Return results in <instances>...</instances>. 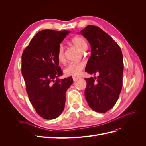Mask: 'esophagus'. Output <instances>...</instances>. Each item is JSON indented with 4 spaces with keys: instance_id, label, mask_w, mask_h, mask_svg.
Here are the masks:
<instances>
[{
    "instance_id": "1",
    "label": "esophagus",
    "mask_w": 146,
    "mask_h": 146,
    "mask_svg": "<svg viewBox=\"0 0 146 146\" xmlns=\"http://www.w3.org/2000/svg\"><path fill=\"white\" fill-rule=\"evenodd\" d=\"M81 77H80V76H74L73 77H72V78H73V80L74 81H76V80H78V79H80Z\"/></svg>"
}]
</instances>
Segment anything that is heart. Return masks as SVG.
Returning <instances> with one entry per match:
<instances>
[{
	"instance_id": "heart-1",
	"label": "heart",
	"mask_w": 146,
	"mask_h": 146,
	"mask_svg": "<svg viewBox=\"0 0 146 146\" xmlns=\"http://www.w3.org/2000/svg\"><path fill=\"white\" fill-rule=\"evenodd\" d=\"M71 41L73 44L82 52L86 50L88 47L85 39L82 36H75ZM57 59L60 63H63L64 61V47L62 45H60L58 48L57 52ZM84 67L85 63L83 62L70 63L64 68L63 72L66 76H76L81 72Z\"/></svg>"
}]
</instances>
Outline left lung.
I'll return each mask as SVG.
<instances>
[{"label": "left lung", "instance_id": "1", "mask_svg": "<svg viewBox=\"0 0 146 146\" xmlns=\"http://www.w3.org/2000/svg\"><path fill=\"white\" fill-rule=\"evenodd\" d=\"M80 33L91 47L85 71L90 74H99L96 81L92 77L85 78V98L94 111L105 113L115 105L122 90V53L113 39L99 27L88 25Z\"/></svg>", "mask_w": 146, "mask_h": 146}]
</instances>
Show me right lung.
Here are the masks:
<instances>
[{
    "mask_svg": "<svg viewBox=\"0 0 146 146\" xmlns=\"http://www.w3.org/2000/svg\"><path fill=\"white\" fill-rule=\"evenodd\" d=\"M69 30H43L32 39L22 55V74L31 104L39 116L54 119L63 111L66 92L72 77L59 79L63 72L57 52Z\"/></svg>",
    "mask_w": 146,
    "mask_h": 146,
    "instance_id": "add662e5",
    "label": "right lung"
}]
</instances>
